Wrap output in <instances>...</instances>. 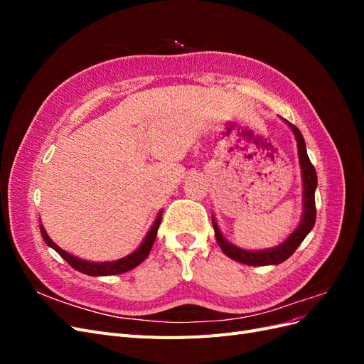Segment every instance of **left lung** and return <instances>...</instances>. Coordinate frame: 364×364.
Returning a JSON list of instances; mask_svg holds the SVG:
<instances>
[{"instance_id":"obj_1","label":"left lung","mask_w":364,"mask_h":364,"mask_svg":"<svg viewBox=\"0 0 364 364\" xmlns=\"http://www.w3.org/2000/svg\"><path fill=\"white\" fill-rule=\"evenodd\" d=\"M287 121V119H285ZM287 124L291 127L294 132V136L297 141V151H299V162H301V168H302V181H304V215H302V222L297 226L294 232L284 241L282 245L274 249L269 250H261V252H250L240 249L234 245L228 243V241L223 238L222 232L215 223V220L213 217V226L215 230V238L218 246L222 247V250L226 253L229 258H232L238 262L247 264V266H269V264H279L284 262L287 258H290L294 250L299 247V245L304 241V238L308 235V232L313 229L316 223V200H314V191L317 186V174L314 165L311 164L310 158L306 155V149H305V141L304 136L294 124L289 123Z\"/></svg>"}]
</instances>
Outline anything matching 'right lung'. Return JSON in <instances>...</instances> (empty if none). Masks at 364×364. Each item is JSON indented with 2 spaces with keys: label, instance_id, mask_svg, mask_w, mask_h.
<instances>
[{
  "label": "right lung",
  "instance_id": "right-lung-1",
  "mask_svg": "<svg viewBox=\"0 0 364 364\" xmlns=\"http://www.w3.org/2000/svg\"><path fill=\"white\" fill-rule=\"evenodd\" d=\"M161 218H162V214L158 215L156 222L153 223V226L149 230V234L146 235L144 241H142L141 246L134 253H130V255L121 258L118 261H112V262H90V261H85V259H80V258H75V257L70 255L68 252H65L63 249H60L56 243H54V241L47 235L46 229H43L42 226H41V234H42L43 240H46V243L50 247L56 250L59 255L65 261H67L73 269L79 270L85 274H90V277H107V274H119V273H124V272L135 269L136 266H139V264L147 258V255L151 250L153 243H155L158 228L161 225Z\"/></svg>",
  "mask_w": 364,
  "mask_h": 364
}]
</instances>
